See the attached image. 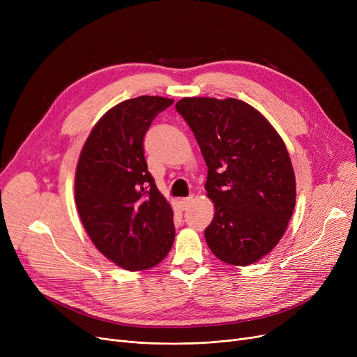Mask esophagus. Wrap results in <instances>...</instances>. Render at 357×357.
<instances>
[{
  "instance_id": "1",
  "label": "esophagus",
  "mask_w": 357,
  "mask_h": 357,
  "mask_svg": "<svg viewBox=\"0 0 357 357\" xmlns=\"http://www.w3.org/2000/svg\"><path fill=\"white\" fill-rule=\"evenodd\" d=\"M192 201H194V197H190V198H182V199L179 201L182 210H186V208H188L190 205L192 204Z\"/></svg>"
}]
</instances>
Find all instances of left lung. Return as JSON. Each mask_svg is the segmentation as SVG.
Masks as SVG:
<instances>
[{
  "mask_svg": "<svg viewBox=\"0 0 357 357\" xmlns=\"http://www.w3.org/2000/svg\"><path fill=\"white\" fill-rule=\"evenodd\" d=\"M208 167L205 191L214 218L205 229L224 264L249 266L282 238L296 199L287 146L265 116L236 98L190 97L175 105Z\"/></svg>",
  "mask_w": 357,
  "mask_h": 357,
  "instance_id": "1",
  "label": "left lung"
}]
</instances>
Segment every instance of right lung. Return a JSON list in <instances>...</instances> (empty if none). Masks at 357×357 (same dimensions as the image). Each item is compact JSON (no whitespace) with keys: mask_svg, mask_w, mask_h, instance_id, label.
I'll return each instance as SVG.
<instances>
[{"mask_svg":"<svg viewBox=\"0 0 357 357\" xmlns=\"http://www.w3.org/2000/svg\"><path fill=\"white\" fill-rule=\"evenodd\" d=\"M174 102L126 100L93 126L75 174V202L89 238L108 260L136 272L156 266L172 249L174 211L147 171L143 139Z\"/></svg>","mask_w":357,"mask_h":357,"instance_id":"1","label":"right lung"}]
</instances>
